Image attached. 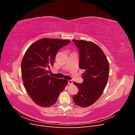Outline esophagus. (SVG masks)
<instances>
[{"label": "esophagus", "instance_id": "esophagus-1", "mask_svg": "<svg viewBox=\"0 0 135 135\" xmlns=\"http://www.w3.org/2000/svg\"><path fill=\"white\" fill-rule=\"evenodd\" d=\"M73 84V81L71 80H68V84L69 85H71Z\"/></svg>", "mask_w": 135, "mask_h": 135}]
</instances>
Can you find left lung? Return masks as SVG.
<instances>
[{"mask_svg":"<svg viewBox=\"0 0 135 135\" xmlns=\"http://www.w3.org/2000/svg\"><path fill=\"white\" fill-rule=\"evenodd\" d=\"M78 49L79 68L84 70L83 83L74 84L79 89L73 96L74 103L80 107H88L99 99L108 82L109 65L107 57L95 43L85 40H73Z\"/></svg>","mask_w":135,"mask_h":135,"instance_id":"left-lung-1","label":"left lung"}]
</instances>
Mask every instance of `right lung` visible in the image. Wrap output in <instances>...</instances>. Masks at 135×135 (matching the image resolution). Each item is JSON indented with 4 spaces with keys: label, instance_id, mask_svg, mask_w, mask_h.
<instances>
[{
    "label": "right lung",
    "instance_id": "obj_1",
    "mask_svg": "<svg viewBox=\"0 0 135 135\" xmlns=\"http://www.w3.org/2000/svg\"><path fill=\"white\" fill-rule=\"evenodd\" d=\"M70 40L44 38L28 48L22 60L21 74L24 86L35 104L42 107L54 105L68 80L48 75L54 66L57 52Z\"/></svg>",
    "mask_w": 135,
    "mask_h": 135
}]
</instances>
